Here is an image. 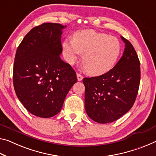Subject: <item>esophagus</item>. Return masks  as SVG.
I'll use <instances>...</instances> for the list:
<instances>
[{"mask_svg":"<svg viewBox=\"0 0 156 156\" xmlns=\"http://www.w3.org/2000/svg\"><path fill=\"white\" fill-rule=\"evenodd\" d=\"M77 78L78 81H81L83 79V76L80 73H77Z\"/></svg>","mask_w":156,"mask_h":156,"instance_id":"esophagus-1","label":"esophagus"}]
</instances>
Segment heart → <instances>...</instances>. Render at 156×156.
Masks as SVG:
<instances>
[{
  "mask_svg": "<svg viewBox=\"0 0 156 156\" xmlns=\"http://www.w3.org/2000/svg\"><path fill=\"white\" fill-rule=\"evenodd\" d=\"M66 62L73 65L84 53L83 62L91 75L99 76L110 71L119 58L122 45L119 39L94 30L77 32L73 39H66L62 44Z\"/></svg>",
  "mask_w": 156,
  "mask_h": 156,
  "instance_id": "b5f03b06",
  "label": "heart"
}]
</instances>
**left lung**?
Wrapping results in <instances>:
<instances>
[{"label":"left lung","instance_id":"1","mask_svg":"<svg viewBox=\"0 0 156 156\" xmlns=\"http://www.w3.org/2000/svg\"><path fill=\"white\" fill-rule=\"evenodd\" d=\"M123 55L108 72L85 78V108L87 115L100 123H111L128 112L134 104L140 82V63L131 43L123 37Z\"/></svg>","mask_w":156,"mask_h":156}]
</instances>
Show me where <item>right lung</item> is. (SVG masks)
Wrapping results in <instances>:
<instances>
[{
  "mask_svg": "<svg viewBox=\"0 0 156 156\" xmlns=\"http://www.w3.org/2000/svg\"><path fill=\"white\" fill-rule=\"evenodd\" d=\"M66 27L52 23L34 27L16 52L14 90L24 108L37 117L49 118L60 112L66 94L77 82L75 71L60 56Z\"/></svg>",
  "mask_w": 156,
  "mask_h": 156,
  "instance_id": "add662e5",
  "label": "right lung"
}]
</instances>
